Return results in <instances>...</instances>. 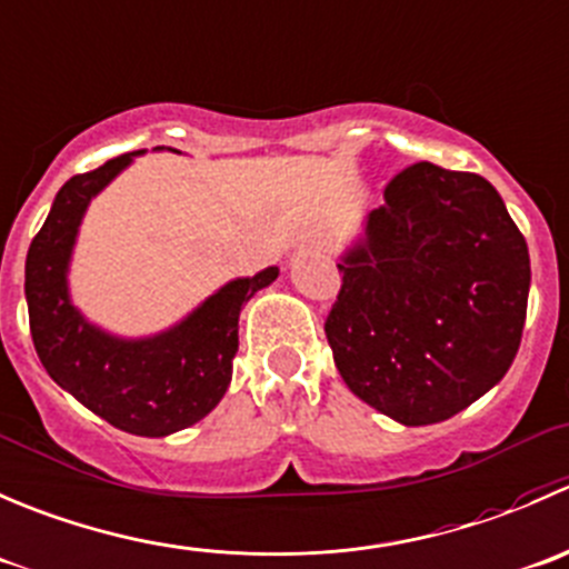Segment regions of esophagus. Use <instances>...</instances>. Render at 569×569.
Masks as SVG:
<instances>
[{
	"label": "esophagus",
	"instance_id": "esophagus-1",
	"mask_svg": "<svg viewBox=\"0 0 569 569\" xmlns=\"http://www.w3.org/2000/svg\"><path fill=\"white\" fill-rule=\"evenodd\" d=\"M303 246H309V249L326 251V240L323 238H309V240H303Z\"/></svg>",
	"mask_w": 569,
	"mask_h": 569
}]
</instances>
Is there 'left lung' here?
<instances>
[{"label":"left lung","instance_id":"1","mask_svg":"<svg viewBox=\"0 0 569 569\" xmlns=\"http://www.w3.org/2000/svg\"><path fill=\"white\" fill-rule=\"evenodd\" d=\"M337 268L342 284L323 326L335 365L387 418H453L515 362L531 262L503 199L478 173L403 168Z\"/></svg>","mask_w":569,"mask_h":569}]
</instances>
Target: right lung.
I'll return each mask as SVG.
<instances>
[{
  "label": "right lung",
  "mask_w": 569,
  "mask_h": 569,
  "mask_svg": "<svg viewBox=\"0 0 569 569\" xmlns=\"http://www.w3.org/2000/svg\"><path fill=\"white\" fill-rule=\"evenodd\" d=\"M134 154L77 173L58 190L27 251L24 296L32 342L47 373L116 429L166 437L199 423L218 407L232 381L240 309L279 277V268L223 284L188 318L154 337L123 340L88 323L69 298L71 251L91 199Z\"/></svg>",
  "instance_id": "add662e5"
}]
</instances>
